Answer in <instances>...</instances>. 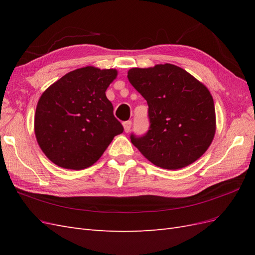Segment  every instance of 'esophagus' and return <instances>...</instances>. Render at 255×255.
Returning <instances> with one entry per match:
<instances>
[{"instance_id":"obj_1","label":"esophagus","mask_w":255,"mask_h":255,"mask_svg":"<svg viewBox=\"0 0 255 255\" xmlns=\"http://www.w3.org/2000/svg\"><path fill=\"white\" fill-rule=\"evenodd\" d=\"M123 125V128H125V130L126 132L128 133V132H129V129H130V127H132V121L130 120H128V121H125L122 123Z\"/></svg>"}]
</instances>
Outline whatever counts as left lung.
Listing matches in <instances>:
<instances>
[{
	"instance_id": "obj_1",
	"label": "left lung",
	"mask_w": 255,
	"mask_h": 255,
	"mask_svg": "<svg viewBox=\"0 0 255 255\" xmlns=\"http://www.w3.org/2000/svg\"><path fill=\"white\" fill-rule=\"evenodd\" d=\"M128 79L149 106L148 132L130 134V141L142 155L169 170L201 157L216 130L214 100L204 85L171 64L133 68Z\"/></svg>"
}]
</instances>
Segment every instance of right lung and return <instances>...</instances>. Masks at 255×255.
<instances>
[{"label": "right lung", "instance_id": "1", "mask_svg": "<svg viewBox=\"0 0 255 255\" xmlns=\"http://www.w3.org/2000/svg\"><path fill=\"white\" fill-rule=\"evenodd\" d=\"M116 76L115 69L85 67L43 92L36 109L35 134L54 164L73 170L90 167L123 132L105 95Z\"/></svg>", "mask_w": 255, "mask_h": 255}]
</instances>
